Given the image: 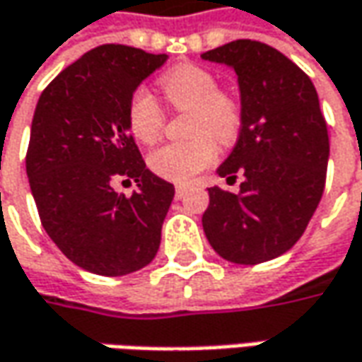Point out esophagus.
I'll return each mask as SVG.
<instances>
[{
	"mask_svg": "<svg viewBox=\"0 0 362 362\" xmlns=\"http://www.w3.org/2000/svg\"><path fill=\"white\" fill-rule=\"evenodd\" d=\"M184 194H186V186H176V192H174V196H176V200H180V198H184Z\"/></svg>",
	"mask_w": 362,
	"mask_h": 362,
	"instance_id": "34e87169",
	"label": "esophagus"
}]
</instances>
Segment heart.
Returning <instances> with one entry per match:
<instances>
[{
	"label": "heart",
	"instance_id": "1",
	"mask_svg": "<svg viewBox=\"0 0 362 362\" xmlns=\"http://www.w3.org/2000/svg\"><path fill=\"white\" fill-rule=\"evenodd\" d=\"M158 86L170 106L178 112L188 110L186 142H168L150 152L148 166L164 180L186 184L218 158V144L230 146L243 130V102L228 90H220L218 78L210 69L180 64L162 74ZM126 119L132 136L150 144L164 128V110L156 98L138 88L128 100Z\"/></svg>",
	"mask_w": 362,
	"mask_h": 362
}]
</instances>
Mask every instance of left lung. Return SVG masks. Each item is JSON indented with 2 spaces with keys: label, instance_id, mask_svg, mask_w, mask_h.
Returning <instances> with one entry per match:
<instances>
[{
  "label": "left lung",
  "instance_id": "obj_1",
  "mask_svg": "<svg viewBox=\"0 0 362 362\" xmlns=\"http://www.w3.org/2000/svg\"><path fill=\"white\" fill-rule=\"evenodd\" d=\"M238 76L243 130L222 178L243 174L240 192L208 188L202 226L234 264H260L291 250L325 192L329 132L310 78L279 49L236 40L202 54Z\"/></svg>",
  "mask_w": 362,
  "mask_h": 362
}]
</instances>
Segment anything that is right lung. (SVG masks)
<instances>
[{"label": "right lung", "mask_w": 362, "mask_h": 362, "mask_svg": "<svg viewBox=\"0 0 362 362\" xmlns=\"http://www.w3.org/2000/svg\"><path fill=\"white\" fill-rule=\"evenodd\" d=\"M166 59L98 45L57 74L35 106L25 170L40 220L57 248L94 274L136 272L160 248L174 186L146 168L126 107ZM119 180H134L139 192L118 194Z\"/></svg>", "instance_id": "1"}]
</instances>
